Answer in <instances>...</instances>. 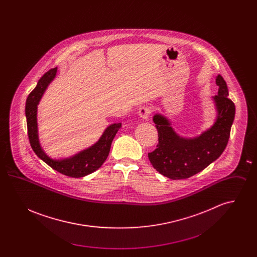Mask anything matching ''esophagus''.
I'll use <instances>...</instances> for the list:
<instances>
[{
  "label": "esophagus",
  "instance_id": "1",
  "mask_svg": "<svg viewBox=\"0 0 257 257\" xmlns=\"http://www.w3.org/2000/svg\"><path fill=\"white\" fill-rule=\"evenodd\" d=\"M151 113V108L149 107H143L139 110V115L143 119H147Z\"/></svg>",
  "mask_w": 257,
  "mask_h": 257
}]
</instances>
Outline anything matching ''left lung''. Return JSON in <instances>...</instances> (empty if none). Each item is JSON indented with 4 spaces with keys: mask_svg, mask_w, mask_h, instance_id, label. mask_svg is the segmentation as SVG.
I'll use <instances>...</instances> for the list:
<instances>
[{
    "mask_svg": "<svg viewBox=\"0 0 257 257\" xmlns=\"http://www.w3.org/2000/svg\"><path fill=\"white\" fill-rule=\"evenodd\" d=\"M218 95L212 97L217 112L213 125L193 138L182 137L173 129L166 115L155 113L153 121L158 131L157 148L148 153L153 168L173 180L189 178L203 171L218 159L227 146L235 117V105L227 97L228 88L223 78L218 75Z\"/></svg>",
    "mask_w": 257,
    "mask_h": 257,
    "instance_id": "left-lung-1",
    "label": "left lung"
}]
</instances>
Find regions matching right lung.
<instances>
[{"instance_id": "1", "label": "right lung", "mask_w": 257, "mask_h": 257, "mask_svg": "<svg viewBox=\"0 0 257 257\" xmlns=\"http://www.w3.org/2000/svg\"><path fill=\"white\" fill-rule=\"evenodd\" d=\"M57 73L58 67H55L44 74L39 79L35 89L27 98L25 112L30 144L37 157L45 162L53 170L69 177H84L98 170L106 161L110 153L111 142L117 131L120 129L121 123L110 124L104 130L103 134L101 135L94 145L81 150L70 157L61 159L51 158L40 145L37 123V108L41 98L43 97L50 84L56 78Z\"/></svg>"}]
</instances>
